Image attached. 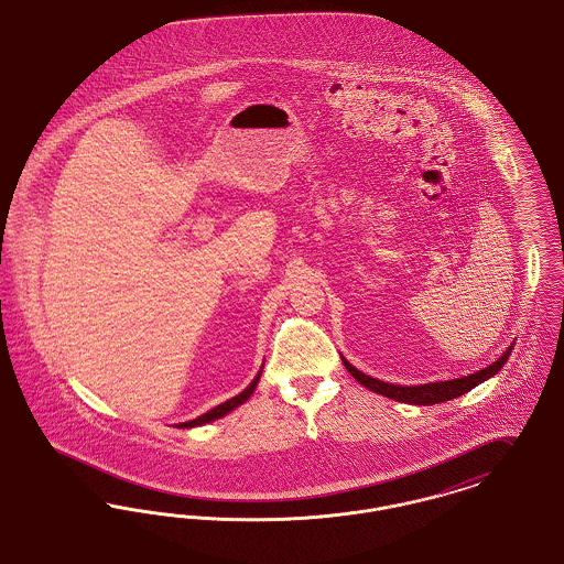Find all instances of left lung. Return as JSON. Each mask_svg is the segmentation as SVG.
I'll return each instance as SVG.
<instances>
[{"label": "left lung", "mask_w": 564, "mask_h": 564, "mask_svg": "<svg viewBox=\"0 0 564 564\" xmlns=\"http://www.w3.org/2000/svg\"><path fill=\"white\" fill-rule=\"evenodd\" d=\"M511 348L513 346H509L497 362H492L486 369L475 371L471 376L447 380V382H431V384L420 386L386 384L382 380L365 376L362 371H358L356 367H352L346 358H341V360H344L346 369L352 373V378H355L358 384H362L365 388L378 392V394H384L388 399H394V401H401V403H410V405H435V403H444V401H449V399H456V397L469 392L475 386L481 384L484 380L492 378L495 373H499L501 367L507 362V358L511 355Z\"/></svg>", "instance_id": "1"}]
</instances>
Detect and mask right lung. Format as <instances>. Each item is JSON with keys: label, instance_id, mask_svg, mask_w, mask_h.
<instances>
[{"label": "right lung", "instance_id": "add662e5", "mask_svg": "<svg viewBox=\"0 0 564 564\" xmlns=\"http://www.w3.org/2000/svg\"><path fill=\"white\" fill-rule=\"evenodd\" d=\"M259 378H261V371L257 373V378L250 382V386L246 388V390H241L239 394H236L234 399H229V401H225V403H220V405H216V408H212L209 412H206L204 415H199V417H195V420H191V422H182L180 424V429H191V426H202V424H206V422H212V420H218V417H223L225 414H229L231 410H236L238 405H241L243 401H248L250 399V394L254 392V388L259 384Z\"/></svg>", "mask_w": 564, "mask_h": 564}]
</instances>
